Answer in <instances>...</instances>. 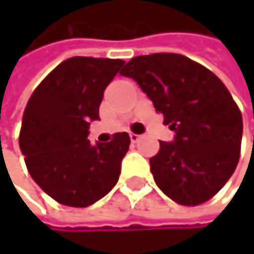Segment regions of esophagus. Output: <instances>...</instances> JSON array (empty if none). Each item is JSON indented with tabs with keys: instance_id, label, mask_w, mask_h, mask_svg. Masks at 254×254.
Returning <instances> with one entry per match:
<instances>
[{
	"instance_id": "esophagus-1",
	"label": "esophagus",
	"mask_w": 254,
	"mask_h": 254,
	"mask_svg": "<svg viewBox=\"0 0 254 254\" xmlns=\"http://www.w3.org/2000/svg\"><path fill=\"white\" fill-rule=\"evenodd\" d=\"M129 138H131V141H132V143H135V141H138V140L141 138V135H140V134H134V132H131V134H129Z\"/></svg>"
}]
</instances>
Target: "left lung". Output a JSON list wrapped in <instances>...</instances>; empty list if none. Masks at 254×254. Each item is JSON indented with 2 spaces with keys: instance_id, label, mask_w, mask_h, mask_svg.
<instances>
[{
  "instance_id": "1",
  "label": "left lung",
  "mask_w": 254,
  "mask_h": 254,
  "mask_svg": "<svg viewBox=\"0 0 254 254\" xmlns=\"http://www.w3.org/2000/svg\"><path fill=\"white\" fill-rule=\"evenodd\" d=\"M120 74L138 83L175 132L149 160L157 186L183 206L210 199L235 172L241 152L242 116L226 85L175 53L132 58Z\"/></svg>"
}]
</instances>
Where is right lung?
Listing matches in <instances>:
<instances>
[{
  "instance_id": "right-lung-1",
  "label": "right lung",
  "mask_w": 254,
  "mask_h": 254,
  "mask_svg": "<svg viewBox=\"0 0 254 254\" xmlns=\"http://www.w3.org/2000/svg\"><path fill=\"white\" fill-rule=\"evenodd\" d=\"M122 59L76 56L64 61L33 91L22 116L19 148L38 186L71 207L91 206L119 181L129 135L91 144L90 125L99 119L103 91Z\"/></svg>"
}]
</instances>
